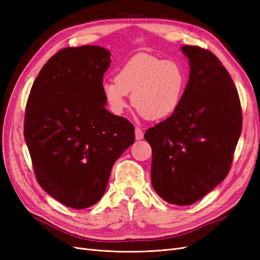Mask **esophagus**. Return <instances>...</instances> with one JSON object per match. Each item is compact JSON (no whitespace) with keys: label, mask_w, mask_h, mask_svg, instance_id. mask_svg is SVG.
I'll return each mask as SVG.
<instances>
[{"label":"esophagus","mask_w":260,"mask_h":260,"mask_svg":"<svg viewBox=\"0 0 260 260\" xmlns=\"http://www.w3.org/2000/svg\"><path fill=\"white\" fill-rule=\"evenodd\" d=\"M144 137V133L142 131V129H140L139 127L136 128V139L137 140H142Z\"/></svg>","instance_id":"34e87169"}]
</instances>
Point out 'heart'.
Returning a JSON list of instances; mask_svg holds the SVG:
<instances>
[{
    "instance_id": "heart-1",
    "label": "heart",
    "mask_w": 260,
    "mask_h": 260,
    "mask_svg": "<svg viewBox=\"0 0 260 260\" xmlns=\"http://www.w3.org/2000/svg\"><path fill=\"white\" fill-rule=\"evenodd\" d=\"M187 78L178 62L148 54H138L118 70L115 80L102 84V92L114 114L128 106L127 96L137 111L149 120L174 114L182 101Z\"/></svg>"
}]
</instances>
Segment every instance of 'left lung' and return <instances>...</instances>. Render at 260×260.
<instances>
[{
	"instance_id": "obj_1",
	"label": "left lung",
	"mask_w": 260,
	"mask_h": 260,
	"mask_svg": "<svg viewBox=\"0 0 260 260\" xmlns=\"http://www.w3.org/2000/svg\"><path fill=\"white\" fill-rule=\"evenodd\" d=\"M190 77L182 101L166 120L148 128L152 185L170 204L186 206L229 172L242 132V108L232 78L210 51L184 45Z\"/></svg>"
}]
</instances>
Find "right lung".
Listing matches in <instances>:
<instances>
[{
	"instance_id": "obj_1",
	"label": "right lung",
	"mask_w": 260,
	"mask_h": 260,
	"mask_svg": "<svg viewBox=\"0 0 260 260\" xmlns=\"http://www.w3.org/2000/svg\"><path fill=\"white\" fill-rule=\"evenodd\" d=\"M111 53L96 45L58 51L30 90L23 135L39 184L62 205L83 209L104 195L135 127L105 108Z\"/></svg>"
}]
</instances>
